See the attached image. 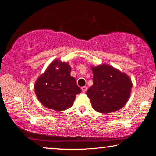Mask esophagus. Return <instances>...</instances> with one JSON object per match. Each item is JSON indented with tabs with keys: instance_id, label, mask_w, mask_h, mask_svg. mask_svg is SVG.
Returning <instances> with one entry per match:
<instances>
[{
	"instance_id": "esophagus-1",
	"label": "esophagus",
	"mask_w": 156,
	"mask_h": 156,
	"mask_svg": "<svg viewBox=\"0 0 156 156\" xmlns=\"http://www.w3.org/2000/svg\"><path fill=\"white\" fill-rule=\"evenodd\" d=\"M87 90V87H82V91H83V92H85V91H86Z\"/></svg>"
}]
</instances>
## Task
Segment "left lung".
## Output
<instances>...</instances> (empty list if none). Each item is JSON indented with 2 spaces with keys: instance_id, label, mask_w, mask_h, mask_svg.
Returning a JSON list of instances; mask_svg holds the SVG:
<instances>
[{
  "instance_id": "1",
  "label": "left lung",
  "mask_w": 156,
  "mask_h": 156,
  "mask_svg": "<svg viewBox=\"0 0 156 156\" xmlns=\"http://www.w3.org/2000/svg\"><path fill=\"white\" fill-rule=\"evenodd\" d=\"M93 85L87 91L91 106L98 112L108 114L121 109L131 96V78L106 64L91 66Z\"/></svg>"
}]
</instances>
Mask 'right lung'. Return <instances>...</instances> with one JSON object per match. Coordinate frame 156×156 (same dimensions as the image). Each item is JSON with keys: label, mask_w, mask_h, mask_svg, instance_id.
<instances>
[{"label": "right lung", "mask_w": 156, "mask_h": 156, "mask_svg": "<svg viewBox=\"0 0 156 156\" xmlns=\"http://www.w3.org/2000/svg\"><path fill=\"white\" fill-rule=\"evenodd\" d=\"M70 72L69 64L55 59L37 78L34 89L37 99L44 107L60 112L72 106L81 89Z\"/></svg>", "instance_id": "right-lung-1"}]
</instances>
